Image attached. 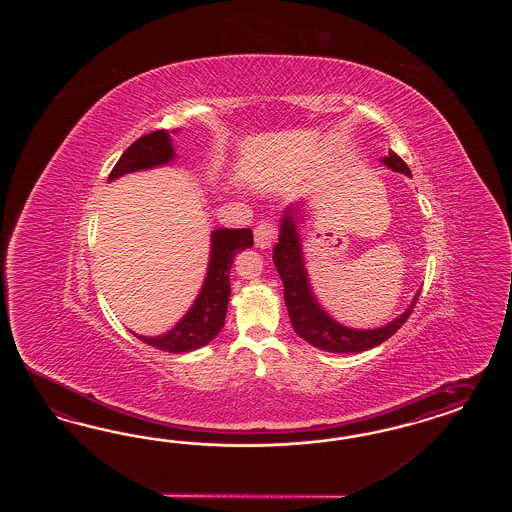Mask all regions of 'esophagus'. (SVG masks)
<instances>
[{"label": "esophagus", "mask_w": 512, "mask_h": 512, "mask_svg": "<svg viewBox=\"0 0 512 512\" xmlns=\"http://www.w3.org/2000/svg\"><path fill=\"white\" fill-rule=\"evenodd\" d=\"M278 240V227L272 221H261L255 227V246L257 248H270Z\"/></svg>", "instance_id": "esophagus-1"}]
</instances>
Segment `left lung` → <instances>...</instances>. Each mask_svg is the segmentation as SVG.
Listing matches in <instances>:
<instances>
[{
  "label": "left lung",
  "instance_id": "obj_1",
  "mask_svg": "<svg viewBox=\"0 0 512 512\" xmlns=\"http://www.w3.org/2000/svg\"><path fill=\"white\" fill-rule=\"evenodd\" d=\"M381 163L387 165L390 171L411 176V171L403 163L402 157L394 154L392 150L388 152L387 157L381 159ZM295 214V208L289 206L281 217V225H279L281 231H279L278 244L274 246L272 259L276 264L279 278L283 281V298H285L289 319L296 334L313 347L328 353H362L377 347L379 343L388 340L392 334H396L403 323L409 319L420 293L413 296V302L400 317H396L392 323L381 328L357 330L334 321L311 293L310 279L304 266L302 244L296 229Z\"/></svg>",
  "mask_w": 512,
  "mask_h": 512
}]
</instances>
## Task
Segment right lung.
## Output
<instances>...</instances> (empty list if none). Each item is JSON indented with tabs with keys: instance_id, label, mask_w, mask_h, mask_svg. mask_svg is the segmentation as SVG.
<instances>
[{
	"instance_id": "obj_1",
	"label": "right lung",
	"mask_w": 512,
	"mask_h": 512,
	"mask_svg": "<svg viewBox=\"0 0 512 512\" xmlns=\"http://www.w3.org/2000/svg\"><path fill=\"white\" fill-rule=\"evenodd\" d=\"M176 133V131H172ZM174 159L171 135L157 129L135 140L110 171L109 182L127 172L146 171L167 165ZM253 246L251 229H216L212 233L210 263L201 293L186 315L161 336H140V341L167 353H187L208 345L225 325V315L231 296L229 274L236 253Z\"/></svg>"
}]
</instances>
